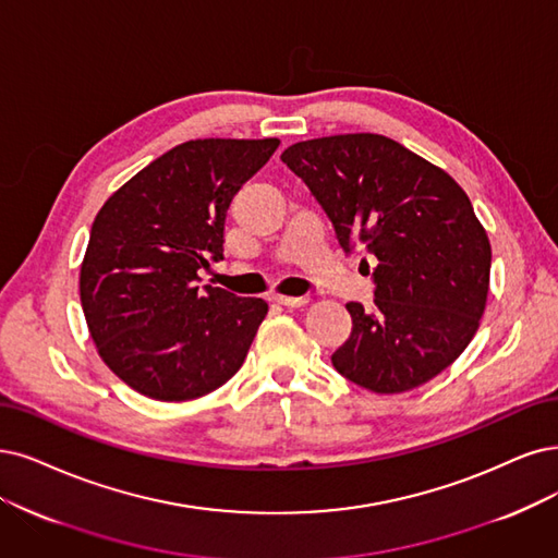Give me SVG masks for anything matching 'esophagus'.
<instances>
[{
    "mask_svg": "<svg viewBox=\"0 0 558 558\" xmlns=\"http://www.w3.org/2000/svg\"><path fill=\"white\" fill-rule=\"evenodd\" d=\"M276 301L287 307H301L307 303V296H276Z\"/></svg>",
    "mask_w": 558,
    "mask_h": 558,
    "instance_id": "esophagus-1",
    "label": "esophagus"
}]
</instances>
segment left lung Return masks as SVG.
<instances>
[{"label": "left lung", "instance_id": "left-lung-1", "mask_svg": "<svg viewBox=\"0 0 558 558\" xmlns=\"http://www.w3.org/2000/svg\"><path fill=\"white\" fill-rule=\"evenodd\" d=\"M280 158L333 222L342 251L363 245L377 259L375 303H347L352 336L333 367L375 393L437 377L476 336L489 290L492 247L466 193L375 133L296 142Z\"/></svg>", "mask_w": 558, "mask_h": 558}]
</instances>
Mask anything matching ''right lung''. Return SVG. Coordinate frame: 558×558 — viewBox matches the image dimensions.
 <instances>
[{"label":"right lung","mask_w":558,"mask_h":558,"mask_svg":"<svg viewBox=\"0 0 558 558\" xmlns=\"http://www.w3.org/2000/svg\"><path fill=\"white\" fill-rule=\"evenodd\" d=\"M280 140H191L162 154L102 204L80 301L100 359L137 393L202 398L232 379L268 305L204 284L222 259L225 216Z\"/></svg>","instance_id":"right-lung-1"}]
</instances>
